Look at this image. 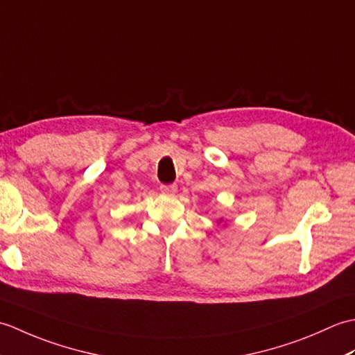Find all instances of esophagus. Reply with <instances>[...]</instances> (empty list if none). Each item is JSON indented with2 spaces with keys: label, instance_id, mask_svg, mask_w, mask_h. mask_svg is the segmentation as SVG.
Wrapping results in <instances>:
<instances>
[{
  "label": "esophagus",
  "instance_id": "1",
  "mask_svg": "<svg viewBox=\"0 0 355 355\" xmlns=\"http://www.w3.org/2000/svg\"><path fill=\"white\" fill-rule=\"evenodd\" d=\"M160 191L163 195H168V197H172V195L177 193V186L175 184H163L160 187Z\"/></svg>",
  "mask_w": 355,
  "mask_h": 355
}]
</instances>
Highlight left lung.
Listing matches in <instances>:
<instances>
[{
    "mask_svg": "<svg viewBox=\"0 0 355 355\" xmlns=\"http://www.w3.org/2000/svg\"><path fill=\"white\" fill-rule=\"evenodd\" d=\"M221 223H223V220L220 218V220H218V224H221Z\"/></svg>",
    "mask_w": 355,
    "mask_h": 355,
    "instance_id": "1",
    "label": "left lung"
}]
</instances>
